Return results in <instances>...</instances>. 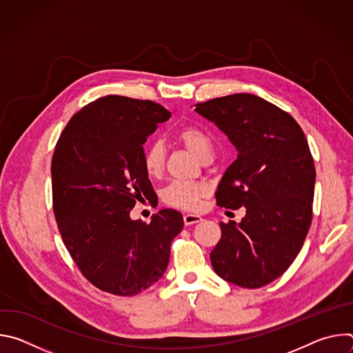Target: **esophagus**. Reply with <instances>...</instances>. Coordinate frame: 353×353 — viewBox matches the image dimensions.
<instances>
[{
	"instance_id": "obj_1",
	"label": "esophagus",
	"mask_w": 353,
	"mask_h": 353,
	"mask_svg": "<svg viewBox=\"0 0 353 353\" xmlns=\"http://www.w3.org/2000/svg\"><path fill=\"white\" fill-rule=\"evenodd\" d=\"M183 219H184L185 225H194V223H198V222L203 221V216L195 215V214H185L183 216Z\"/></svg>"
}]
</instances>
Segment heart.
I'll use <instances>...</instances> for the list:
<instances>
[{"label": "heart", "mask_w": 353, "mask_h": 353, "mask_svg": "<svg viewBox=\"0 0 353 353\" xmlns=\"http://www.w3.org/2000/svg\"><path fill=\"white\" fill-rule=\"evenodd\" d=\"M177 139L196 158L204 161L214 154L210 135L196 127H184L177 132ZM166 150L162 142L155 141L146 145L142 163L149 177H159L165 169ZM210 187L201 181H173L162 192L163 203L180 210H196L201 199L207 196Z\"/></svg>", "instance_id": "1"}]
</instances>
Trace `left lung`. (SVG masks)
Returning <instances> with one entry per match:
<instances>
[{"instance_id": "obj_1", "label": "left lung", "mask_w": 353, "mask_h": 353, "mask_svg": "<svg viewBox=\"0 0 353 353\" xmlns=\"http://www.w3.org/2000/svg\"><path fill=\"white\" fill-rule=\"evenodd\" d=\"M237 150L215 192L219 207L245 208L240 223L221 222L214 271L241 288H261L294 261L313 216L316 168L294 119L250 93L194 105Z\"/></svg>"}]
</instances>
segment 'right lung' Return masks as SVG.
Masks as SVG:
<instances>
[{
    "label": "right lung",
    "mask_w": 353,
    "mask_h": 353,
    "mask_svg": "<svg viewBox=\"0 0 353 353\" xmlns=\"http://www.w3.org/2000/svg\"><path fill=\"white\" fill-rule=\"evenodd\" d=\"M170 116L150 100L109 94L74 114L59 138L52 161L56 221L72 260L100 290L134 296L168 268L181 214L161 210L145 223L130 211L155 194L142 145Z\"/></svg>",
    "instance_id": "1"
}]
</instances>
